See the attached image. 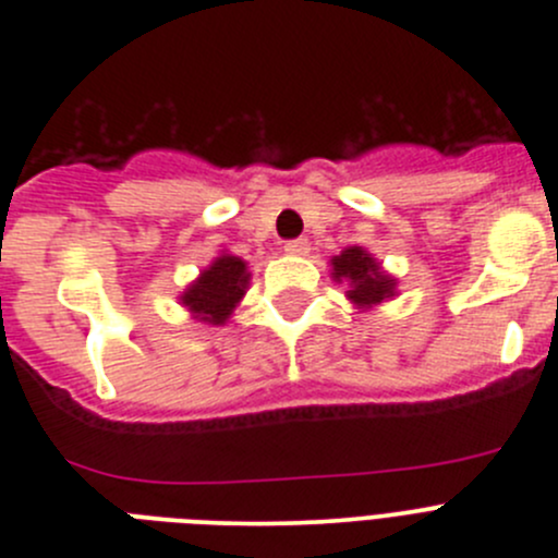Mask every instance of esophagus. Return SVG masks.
Wrapping results in <instances>:
<instances>
[{
	"label": "esophagus",
	"mask_w": 558,
	"mask_h": 558,
	"mask_svg": "<svg viewBox=\"0 0 558 558\" xmlns=\"http://www.w3.org/2000/svg\"><path fill=\"white\" fill-rule=\"evenodd\" d=\"M307 251H311V247H307V240L286 242V253H289V256H305Z\"/></svg>",
	"instance_id": "1"
}]
</instances>
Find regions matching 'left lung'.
Wrapping results in <instances>:
<instances>
[{
	"label": "left lung",
	"instance_id": "obj_1",
	"mask_svg": "<svg viewBox=\"0 0 558 558\" xmlns=\"http://www.w3.org/2000/svg\"><path fill=\"white\" fill-rule=\"evenodd\" d=\"M329 267L335 283H345V296L356 311H373L398 294V278H392L381 262L360 245L343 247L338 256L329 258Z\"/></svg>",
	"mask_w": 558,
	"mask_h": 558
}]
</instances>
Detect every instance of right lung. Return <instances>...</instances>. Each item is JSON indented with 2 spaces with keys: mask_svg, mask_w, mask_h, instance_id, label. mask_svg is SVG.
Instances as JSON below:
<instances>
[{
  "mask_svg": "<svg viewBox=\"0 0 558 558\" xmlns=\"http://www.w3.org/2000/svg\"><path fill=\"white\" fill-rule=\"evenodd\" d=\"M247 286H251V269H247L245 258L220 251L209 262V267H204L198 278L185 286V291L180 294V305L196 322L220 327L236 311Z\"/></svg>",
  "mask_w": 558,
  "mask_h": 558,
  "instance_id": "1",
  "label": "right lung"
}]
</instances>
